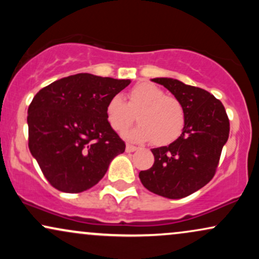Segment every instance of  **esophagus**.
I'll list each match as a JSON object with an SVG mask.
<instances>
[{
	"label": "esophagus",
	"mask_w": 259,
	"mask_h": 259,
	"mask_svg": "<svg viewBox=\"0 0 259 259\" xmlns=\"http://www.w3.org/2000/svg\"><path fill=\"white\" fill-rule=\"evenodd\" d=\"M136 150H138V147H136V146H134V145H130V144H127L126 145V147H125V151H126V152H134V151H136Z\"/></svg>",
	"instance_id": "obj_1"
}]
</instances>
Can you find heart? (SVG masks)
I'll return each mask as SVG.
<instances>
[{
	"label": "heart",
	"mask_w": 259,
	"mask_h": 259,
	"mask_svg": "<svg viewBox=\"0 0 259 259\" xmlns=\"http://www.w3.org/2000/svg\"><path fill=\"white\" fill-rule=\"evenodd\" d=\"M135 114L140 124L125 134L132 141L152 140L157 146H164L179 138L185 126V109L180 101L148 82L134 86L127 92V102L115 95L106 105L107 121L117 133L125 132Z\"/></svg>",
	"instance_id": "1"
}]
</instances>
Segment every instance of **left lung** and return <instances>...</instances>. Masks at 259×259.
Returning <instances> with one entry per match:
<instances>
[{
  "mask_svg": "<svg viewBox=\"0 0 259 259\" xmlns=\"http://www.w3.org/2000/svg\"><path fill=\"white\" fill-rule=\"evenodd\" d=\"M152 81L180 101L185 109V126L170 145L151 150L153 165L140 171L139 178L148 191L177 200L194 194L214 177L230 124L223 103L203 89L171 78Z\"/></svg>",
  "mask_w": 259,
  "mask_h": 259,
  "instance_id": "obj_1",
  "label": "left lung"
}]
</instances>
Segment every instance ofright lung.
<instances>
[{
    "label": "right lung",
    "mask_w": 259,
    "mask_h": 259,
    "mask_svg": "<svg viewBox=\"0 0 259 259\" xmlns=\"http://www.w3.org/2000/svg\"><path fill=\"white\" fill-rule=\"evenodd\" d=\"M129 84L80 73L35 95L28 108L29 150L55 189L68 194L90 189L125 151L107 121L106 105Z\"/></svg>",
    "instance_id": "1"
}]
</instances>
